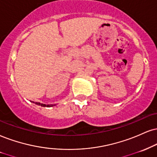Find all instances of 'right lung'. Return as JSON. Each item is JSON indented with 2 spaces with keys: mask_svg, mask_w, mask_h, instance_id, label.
Instances as JSON below:
<instances>
[{
  "mask_svg": "<svg viewBox=\"0 0 157 157\" xmlns=\"http://www.w3.org/2000/svg\"><path fill=\"white\" fill-rule=\"evenodd\" d=\"M34 103H35V104H36V105H38L42 106V107H52V106L56 105H46V104L40 103V102H35Z\"/></svg>",
  "mask_w": 157,
  "mask_h": 157,
  "instance_id": "add662e5",
  "label": "right lung"
}]
</instances>
